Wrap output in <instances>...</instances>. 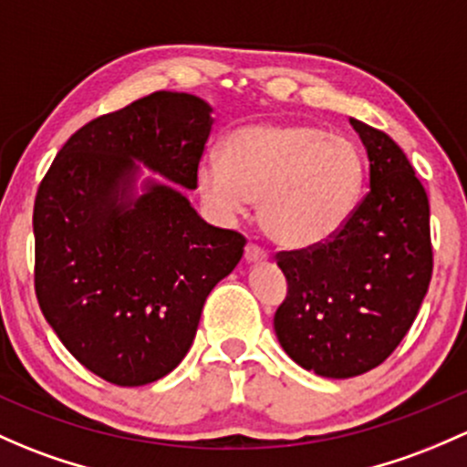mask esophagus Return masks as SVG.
Here are the masks:
<instances>
[{"label": "esophagus", "instance_id": "1", "mask_svg": "<svg viewBox=\"0 0 467 467\" xmlns=\"http://www.w3.org/2000/svg\"><path fill=\"white\" fill-rule=\"evenodd\" d=\"M244 259H246V264L250 266H257V264H266V253L264 250H259L257 246H246V253H244Z\"/></svg>", "mask_w": 467, "mask_h": 467}]
</instances>
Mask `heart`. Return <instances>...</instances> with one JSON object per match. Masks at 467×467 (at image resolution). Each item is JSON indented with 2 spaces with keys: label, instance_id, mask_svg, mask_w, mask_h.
Wrapping results in <instances>:
<instances>
[{
  "label": "heart",
  "instance_id": "1",
  "mask_svg": "<svg viewBox=\"0 0 467 467\" xmlns=\"http://www.w3.org/2000/svg\"><path fill=\"white\" fill-rule=\"evenodd\" d=\"M194 185L214 219L233 221L259 201L262 228L277 246L333 242L356 213L365 159L349 136L306 122H259L230 131L221 156L199 161Z\"/></svg>",
  "mask_w": 467,
  "mask_h": 467
}]
</instances>
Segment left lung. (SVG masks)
I'll return each mask as SVG.
<instances>
[{
	"mask_svg": "<svg viewBox=\"0 0 467 467\" xmlns=\"http://www.w3.org/2000/svg\"><path fill=\"white\" fill-rule=\"evenodd\" d=\"M349 122L369 159V192L333 242L277 262L288 282L273 322L279 345L324 378L360 376L385 362L431 279L425 188L385 131Z\"/></svg>",
	"mask_w": 467,
	"mask_h": 467,
	"instance_id": "obj_1",
	"label": "left lung"
}]
</instances>
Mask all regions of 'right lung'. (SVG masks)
Here are the masks:
<instances>
[{
	"label": "right lung",
	"mask_w": 467,
	"mask_h": 467,
	"mask_svg": "<svg viewBox=\"0 0 467 467\" xmlns=\"http://www.w3.org/2000/svg\"><path fill=\"white\" fill-rule=\"evenodd\" d=\"M210 130L208 102L156 91L87 122L39 183V308L102 380L168 376L192 347L205 297L242 259L246 239L205 223L181 190H196Z\"/></svg>",
	"instance_id": "right-lung-1"
}]
</instances>
